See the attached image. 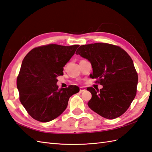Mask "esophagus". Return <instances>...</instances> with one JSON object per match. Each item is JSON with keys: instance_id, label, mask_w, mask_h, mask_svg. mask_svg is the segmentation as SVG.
<instances>
[{"instance_id": "1", "label": "esophagus", "mask_w": 152, "mask_h": 152, "mask_svg": "<svg viewBox=\"0 0 152 152\" xmlns=\"http://www.w3.org/2000/svg\"><path fill=\"white\" fill-rule=\"evenodd\" d=\"M85 90H86V89L85 88H84V87H80V92H84V91H85Z\"/></svg>"}]
</instances>
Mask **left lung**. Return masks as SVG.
I'll use <instances>...</instances> for the list:
<instances>
[{
	"mask_svg": "<svg viewBox=\"0 0 152 152\" xmlns=\"http://www.w3.org/2000/svg\"><path fill=\"white\" fill-rule=\"evenodd\" d=\"M92 64V79L102 89L88 87L92 98L88 105L107 119L120 116L129 107L137 94L138 75L133 60L120 48L105 43L80 46L76 52Z\"/></svg>",
	"mask_w": 152,
	"mask_h": 152,
	"instance_id": "8db88e82",
	"label": "left lung"
}]
</instances>
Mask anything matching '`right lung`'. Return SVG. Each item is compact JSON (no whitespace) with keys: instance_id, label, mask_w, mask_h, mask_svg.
<instances>
[{"instance_id":"obj_1","label":"right lung","mask_w":152,"mask_h":152,"mask_svg":"<svg viewBox=\"0 0 152 152\" xmlns=\"http://www.w3.org/2000/svg\"><path fill=\"white\" fill-rule=\"evenodd\" d=\"M79 45L49 44L35 48L25 56L17 79L19 100L32 118L50 122L59 116L67 106L69 97L79 88L69 85L58 89L56 77Z\"/></svg>"}]
</instances>
